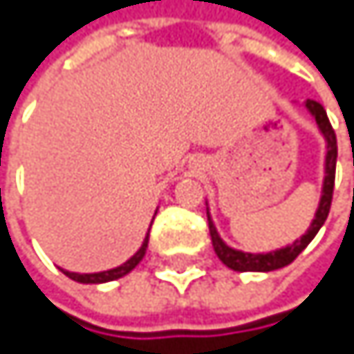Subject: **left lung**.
I'll return each instance as SVG.
<instances>
[{"label": "left lung", "mask_w": 354, "mask_h": 354, "mask_svg": "<svg viewBox=\"0 0 354 354\" xmlns=\"http://www.w3.org/2000/svg\"><path fill=\"white\" fill-rule=\"evenodd\" d=\"M304 108L308 110V114L315 118V123L319 127V133L325 140V163H323V187H321V199L315 212V218H312L310 227L306 229V234L295 240L293 244H287L282 248L270 250V252H244L238 248H231L216 231V225L210 216V208H208V227H210V238H212V246L218 259L234 272H272V270H280L284 266H289L291 261H295V257L312 242L319 234V229L323 227V223L327 221L329 208H331V195H333V180H335V159H337V142H335V133L329 125V118L325 108L315 102V100H306Z\"/></svg>", "instance_id": "1"}]
</instances>
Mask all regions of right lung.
Returning a JSON list of instances; mask_svg holds the SVG:
<instances>
[{
    "label": "right lung",
    "instance_id": "1",
    "mask_svg": "<svg viewBox=\"0 0 354 354\" xmlns=\"http://www.w3.org/2000/svg\"><path fill=\"white\" fill-rule=\"evenodd\" d=\"M151 231V229H148ZM146 248H148V234L142 242V246L138 248V252L133 257H129V259L123 263V266H118V268H112V270H106V272H95V274H78V272H67V270H61L67 278H72L76 282H82V284H102V282H110V280H118V278H123L127 276L142 259H144V254H146Z\"/></svg>",
    "mask_w": 354,
    "mask_h": 354
}]
</instances>
